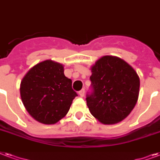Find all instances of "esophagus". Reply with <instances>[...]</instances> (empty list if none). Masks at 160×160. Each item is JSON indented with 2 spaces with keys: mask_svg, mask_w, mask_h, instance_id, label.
I'll return each mask as SVG.
<instances>
[{
  "mask_svg": "<svg viewBox=\"0 0 160 160\" xmlns=\"http://www.w3.org/2000/svg\"><path fill=\"white\" fill-rule=\"evenodd\" d=\"M79 95H80L81 97H83V96H85V90H84V89H82L81 91H79Z\"/></svg>",
  "mask_w": 160,
  "mask_h": 160,
  "instance_id": "34e87169",
  "label": "esophagus"
}]
</instances>
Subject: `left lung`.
<instances>
[{
	"label": "left lung",
	"mask_w": 160,
	"mask_h": 160,
	"mask_svg": "<svg viewBox=\"0 0 160 160\" xmlns=\"http://www.w3.org/2000/svg\"><path fill=\"white\" fill-rule=\"evenodd\" d=\"M91 91L86 103L91 115L102 123H118L126 118L137 103L140 80L125 61L104 56L91 67Z\"/></svg>",
	"instance_id": "1"
}]
</instances>
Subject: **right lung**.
<instances>
[{
  "mask_svg": "<svg viewBox=\"0 0 160 160\" xmlns=\"http://www.w3.org/2000/svg\"><path fill=\"white\" fill-rule=\"evenodd\" d=\"M21 98L28 113L38 122L54 124L69 112L77 93L64 66L52 60L33 66L21 82Z\"/></svg>",
  "mask_w": 160,
  "mask_h": 160,
  "instance_id": "obj_1",
  "label": "right lung"
}]
</instances>
